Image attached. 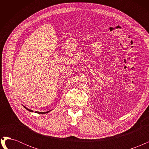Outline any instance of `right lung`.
<instances>
[{
    "label": "right lung",
    "instance_id": "obj_1",
    "mask_svg": "<svg viewBox=\"0 0 149 149\" xmlns=\"http://www.w3.org/2000/svg\"><path fill=\"white\" fill-rule=\"evenodd\" d=\"M24 107L26 109H27L28 111H29L30 112H33L32 110H30V109H28V108H26V107H25V106H24ZM48 112H49V111H47V112H37V111H35L36 113H38V114H46V113H48Z\"/></svg>",
    "mask_w": 149,
    "mask_h": 149
}]
</instances>
